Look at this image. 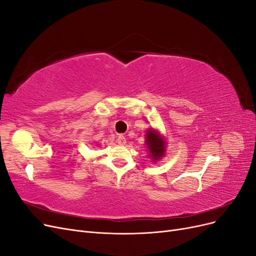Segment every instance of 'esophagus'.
<instances>
[{
    "mask_svg": "<svg viewBox=\"0 0 256 256\" xmlns=\"http://www.w3.org/2000/svg\"><path fill=\"white\" fill-rule=\"evenodd\" d=\"M116 141H118V144L124 145V144L126 143V138L124 136H118V140H116Z\"/></svg>",
    "mask_w": 256,
    "mask_h": 256,
    "instance_id": "obj_1",
    "label": "esophagus"
}]
</instances>
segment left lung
<instances>
[{
  "instance_id": "1",
  "label": "left lung",
  "mask_w": 256,
  "mask_h": 256,
  "mask_svg": "<svg viewBox=\"0 0 256 256\" xmlns=\"http://www.w3.org/2000/svg\"><path fill=\"white\" fill-rule=\"evenodd\" d=\"M146 145L148 147L150 157L154 160L160 159L164 154V142L162 138L154 132L152 129H150L146 134Z\"/></svg>"
}]
</instances>
